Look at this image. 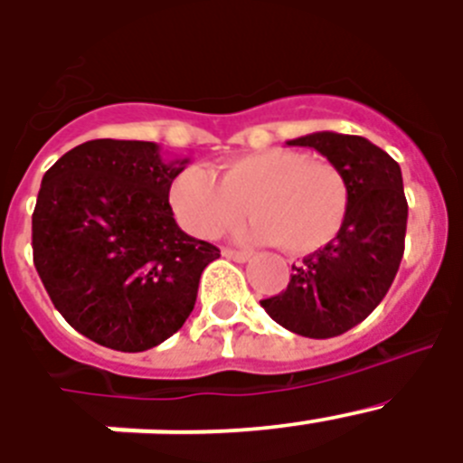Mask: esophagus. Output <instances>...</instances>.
<instances>
[{
    "label": "esophagus",
    "instance_id": "1",
    "mask_svg": "<svg viewBox=\"0 0 463 463\" xmlns=\"http://www.w3.org/2000/svg\"><path fill=\"white\" fill-rule=\"evenodd\" d=\"M222 257L234 261H248L250 260V252L248 250H234V248H222Z\"/></svg>",
    "mask_w": 463,
    "mask_h": 463
}]
</instances>
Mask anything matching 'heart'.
I'll return each mask as SVG.
<instances>
[{
  "instance_id": "b5f03b06",
  "label": "heart",
  "mask_w": 463,
  "mask_h": 463,
  "mask_svg": "<svg viewBox=\"0 0 463 463\" xmlns=\"http://www.w3.org/2000/svg\"><path fill=\"white\" fill-rule=\"evenodd\" d=\"M175 218L190 234L215 239L239 227L250 203V236L308 255L336 239L350 208V187L338 166L289 148L243 155L222 166H187L169 187Z\"/></svg>"
}]
</instances>
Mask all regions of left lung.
Masks as SVG:
<instances>
[{
	"mask_svg": "<svg viewBox=\"0 0 463 463\" xmlns=\"http://www.w3.org/2000/svg\"><path fill=\"white\" fill-rule=\"evenodd\" d=\"M325 155L350 187L336 239L294 267L285 292L261 298L271 320L306 338H334L373 313L403 257L408 202L401 166L369 138L315 132L288 141Z\"/></svg>",
	"mask_w": 463,
	"mask_h": 463,
	"instance_id": "1",
	"label": "left lung"
}]
</instances>
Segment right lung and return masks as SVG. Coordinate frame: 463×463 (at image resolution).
<instances>
[{"mask_svg":"<svg viewBox=\"0 0 463 463\" xmlns=\"http://www.w3.org/2000/svg\"><path fill=\"white\" fill-rule=\"evenodd\" d=\"M187 159L153 141L94 138L46 171L32 215L34 267L55 308L90 341L143 353L185 325L220 250L174 220Z\"/></svg>","mask_w":463,"mask_h":463,"instance_id":"1","label":"right lung"}]
</instances>
